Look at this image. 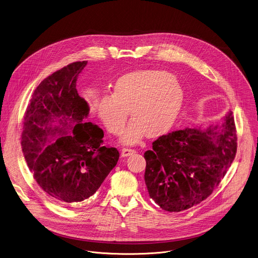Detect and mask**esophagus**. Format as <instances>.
<instances>
[{"mask_svg":"<svg viewBox=\"0 0 258 258\" xmlns=\"http://www.w3.org/2000/svg\"><path fill=\"white\" fill-rule=\"evenodd\" d=\"M137 151L136 150H132V149H122L121 150V156H128V155H134L136 154Z\"/></svg>","mask_w":258,"mask_h":258,"instance_id":"esophagus-1","label":"esophagus"}]
</instances>
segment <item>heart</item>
<instances>
[{
	"mask_svg": "<svg viewBox=\"0 0 258 258\" xmlns=\"http://www.w3.org/2000/svg\"><path fill=\"white\" fill-rule=\"evenodd\" d=\"M182 98L180 86L170 75L142 70L120 77L113 94L98 98L96 109L105 128L114 136L122 134L131 111L133 121L121 141L134 145L147 134L152 138L165 134L179 112Z\"/></svg>",
	"mask_w": 258,
	"mask_h": 258,
	"instance_id": "heart-1",
	"label": "heart"
}]
</instances>
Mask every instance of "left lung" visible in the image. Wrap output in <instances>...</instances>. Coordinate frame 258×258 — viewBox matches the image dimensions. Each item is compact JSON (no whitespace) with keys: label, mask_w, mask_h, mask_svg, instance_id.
I'll list each match as a JSON object with an SVG mask.
<instances>
[{"label":"left lung","mask_w":258,"mask_h":258,"mask_svg":"<svg viewBox=\"0 0 258 258\" xmlns=\"http://www.w3.org/2000/svg\"><path fill=\"white\" fill-rule=\"evenodd\" d=\"M234 118L161 136L145 153V182L162 209L178 212L201 204L217 187L236 154Z\"/></svg>","instance_id":"left-lung-1"}]
</instances>
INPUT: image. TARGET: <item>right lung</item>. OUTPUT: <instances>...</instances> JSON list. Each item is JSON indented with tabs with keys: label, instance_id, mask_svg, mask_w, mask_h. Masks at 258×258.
<instances>
[{
	"label": "right lung",
	"instance_id": "right-lung-1",
	"mask_svg": "<svg viewBox=\"0 0 258 258\" xmlns=\"http://www.w3.org/2000/svg\"><path fill=\"white\" fill-rule=\"evenodd\" d=\"M88 61H75L46 78L25 112L22 150L40 187L70 206L99 189L119 153L103 146V131L85 122L90 107L76 89Z\"/></svg>",
	"mask_w": 258,
	"mask_h": 258
}]
</instances>
